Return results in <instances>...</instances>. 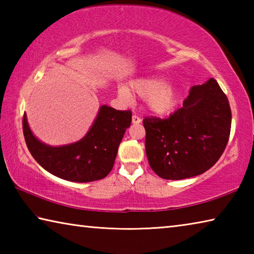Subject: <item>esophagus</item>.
Returning a JSON list of instances; mask_svg holds the SVG:
<instances>
[{"label":"esophagus","mask_w":254,"mask_h":254,"mask_svg":"<svg viewBox=\"0 0 254 254\" xmlns=\"http://www.w3.org/2000/svg\"><path fill=\"white\" fill-rule=\"evenodd\" d=\"M132 123H134V124L141 123V118L139 117V115H136V114L133 115V117H132Z\"/></svg>","instance_id":"obj_1"}]
</instances>
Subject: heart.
<instances>
[{
    "instance_id": "b5f03b06",
    "label": "heart",
    "mask_w": 254,
    "mask_h": 254,
    "mask_svg": "<svg viewBox=\"0 0 254 254\" xmlns=\"http://www.w3.org/2000/svg\"><path fill=\"white\" fill-rule=\"evenodd\" d=\"M130 89L133 94L147 100L149 109L157 114L168 113L177 102V89L175 86L170 83H163L159 77H144L133 80L130 83ZM130 92L126 86L119 87V95L124 101L132 100Z\"/></svg>"
}]
</instances>
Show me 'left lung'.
<instances>
[{
    "mask_svg": "<svg viewBox=\"0 0 254 254\" xmlns=\"http://www.w3.org/2000/svg\"><path fill=\"white\" fill-rule=\"evenodd\" d=\"M232 113L214 78L192 86L183 107L167 119L147 117L145 152L159 177L179 180L201 175L217 162L229 142Z\"/></svg>",
    "mask_w": 254,
    "mask_h": 254,
    "instance_id": "8db88e82",
    "label": "left lung"
}]
</instances>
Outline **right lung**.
<instances>
[{"label":"right lung","mask_w":254,"mask_h":254,"mask_svg":"<svg viewBox=\"0 0 254 254\" xmlns=\"http://www.w3.org/2000/svg\"><path fill=\"white\" fill-rule=\"evenodd\" d=\"M131 121V111L103 105L87 134L78 142L63 147H50L40 142L29 128L25 114L22 127L29 151L42 168L69 182L89 183L110 174Z\"/></svg>","instance_id":"add662e5"}]
</instances>
